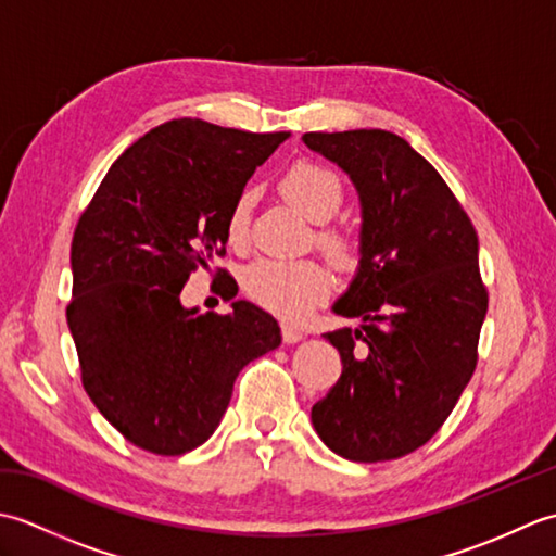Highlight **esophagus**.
Listing matches in <instances>:
<instances>
[{
	"mask_svg": "<svg viewBox=\"0 0 556 556\" xmlns=\"http://www.w3.org/2000/svg\"><path fill=\"white\" fill-rule=\"evenodd\" d=\"M303 337H305L303 329L293 325H281V339H285V344H296V341H301Z\"/></svg>",
	"mask_w": 556,
	"mask_h": 556,
	"instance_id": "1",
	"label": "esophagus"
}]
</instances>
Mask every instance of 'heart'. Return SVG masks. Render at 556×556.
<instances>
[{
	"label": "heart",
	"mask_w": 556,
	"mask_h": 556,
	"mask_svg": "<svg viewBox=\"0 0 556 556\" xmlns=\"http://www.w3.org/2000/svg\"><path fill=\"white\" fill-rule=\"evenodd\" d=\"M281 193L293 207H299L311 222L332 219L344 205V186L341 179L317 162L301 160L291 164L279 181ZM251 193H241L229 212L227 241L236 251H243L251 241ZM317 245L329 255L334 265L351 269L358 263V243L339 227H323L317 231ZM245 296L260 308L275 313L285 320H301L317 303L327 299L332 289L327 267L320 260H279L260 257L243 271Z\"/></svg>",
	"instance_id": "heart-1"
}]
</instances>
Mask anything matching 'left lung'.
<instances>
[{"mask_svg": "<svg viewBox=\"0 0 556 556\" xmlns=\"http://www.w3.org/2000/svg\"><path fill=\"white\" fill-rule=\"evenodd\" d=\"M303 143L351 176L363 207L358 275L334 305L363 325L325 334L341 375L311 418L334 454L392 460L442 428L476 372L488 313L478 233L440 172L396 134H305Z\"/></svg>", "mask_w": 556, "mask_h": 556, "instance_id": "obj_1", "label": "left lung"}]
</instances>
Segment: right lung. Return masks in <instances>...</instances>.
Returning <instances> with one entry per match:
<instances>
[{
    "label": "right lung",
    "mask_w": 556,
    "mask_h": 556,
    "mask_svg": "<svg viewBox=\"0 0 556 556\" xmlns=\"http://www.w3.org/2000/svg\"><path fill=\"white\" fill-rule=\"evenodd\" d=\"M289 136L167 122L124 150L78 217L66 320L80 382L146 452L181 456L203 444L243 365L279 346L277 320L257 305L200 315L179 296L191 271L227 253L236 198Z\"/></svg>",
    "instance_id": "add662e5"
}]
</instances>
